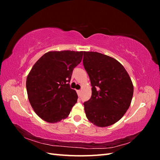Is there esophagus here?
Returning <instances> with one entry per match:
<instances>
[{"instance_id":"1","label":"esophagus","mask_w":160,"mask_h":160,"mask_svg":"<svg viewBox=\"0 0 160 160\" xmlns=\"http://www.w3.org/2000/svg\"><path fill=\"white\" fill-rule=\"evenodd\" d=\"M77 94H78V96H79V97L81 96V90H77Z\"/></svg>"}]
</instances>
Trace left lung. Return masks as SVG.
<instances>
[{"label": "left lung", "mask_w": 160, "mask_h": 160, "mask_svg": "<svg viewBox=\"0 0 160 160\" xmlns=\"http://www.w3.org/2000/svg\"><path fill=\"white\" fill-rule=\"evenodd\" d=\"M83 55V66L92 86L91 98L83 103L86 117L97 126H109L129 109L133 93L132 81L113 58L92 51H84Z\"/></svg>", "instance_id": "8db88e82"}]
</instances>
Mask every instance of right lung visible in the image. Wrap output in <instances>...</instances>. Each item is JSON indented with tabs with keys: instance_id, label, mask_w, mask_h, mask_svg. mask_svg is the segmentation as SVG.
Segmentation results:
<instances>
[{
	"instance_id": "add662e5",
	"label": "right lung",
	"mask_w": 160,
	"mask_h": 160,
	"mask_svg": "<svg viewBox=\"0 0 160 160\" xmlns=\"http://www.w3.org/2000/svg\"><path fill=\"white\" fill-rule=\"evenodd\" d=\"M83 52H48L33 65L27 78V91L32 109L42 119L56 123L69 115L78 98L69 83Z\"/></svg>"
}]
</instances>
